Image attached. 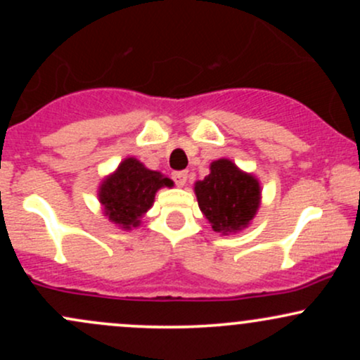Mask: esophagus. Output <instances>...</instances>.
<instances>
[{"label": "esophagus", "instance_id": "esophagus-1", "mask_svg": "<svg viewBox=\"0 0 360 360\" xmlns=\"http://www.w3.org/2000/svg\"><path fill=\"white\" fill-rule=\"evenodd\" d=\"M172 179H174V183L179 186V188H183V186H186V181H188V172L186 171L172 172Z\"/></svg>", "mask_w": 360, "mask_h": 360}]
</instances>
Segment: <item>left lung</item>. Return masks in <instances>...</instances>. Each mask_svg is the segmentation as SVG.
<instances>
[{"label": "left lung", "mask_w": 360, "mask_h": 360, "mask_svg": "<svg viewBox=\"0 0 360 360\" xmlns=\"http://www.w3.org/2000/svg\"><path fill=\"white\" fill-rule=\"evenodd\" d=\"M194 194L214 232L229 235L249 226L260 205V184L230 159H218L210 174L194 183Z\"/></svg>", "instance_id": "8db88e82"}]
</instances>
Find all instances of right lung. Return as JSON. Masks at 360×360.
<instances>
[{
  "label": "right lung",
  "instance_id": "obj_1",
  "mask_svg": "<svg viewBox=\"0 0 360 360\" xmlns=\"http://www.w3.org/2000/svg\"><path fill=\"white\" fill-rule=\"evenodd\" d=\"M172 184L169 177L147 169L135 157H128L113 174L103 179L98 198L110 221L123 230H131L150 210L155 193Z\"/></svg>",
  "mask_w": 360,
  "mask_h": 360
}]
</instances>
